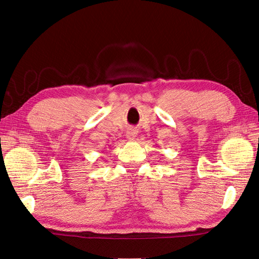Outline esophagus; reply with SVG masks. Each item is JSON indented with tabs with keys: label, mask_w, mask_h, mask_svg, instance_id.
<instances>
[{
	"label": "esophagus",
	"mask_w": 259,
	"mask_h": 259,
	"mask_svg": "<svg viewBox=\"0 0 259 259\" xmlns=\"http://www.w3.org/2000/svg\"><path fill=\"white\" fill-rule=\"evenodd\" d=\"M136 137H137V130L135 128H130L128 131H126V139L134 140Z\"/></svg>",
	"instance_id": "1"
}]
</instances>
